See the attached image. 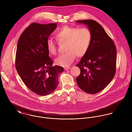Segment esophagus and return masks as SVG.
<instances>
[{
    "label": "esophagus",
    "mask_w": 132,
    "mask_h": 132,
    "mask_svg": "<svg viewBox=\"0 0 132 132\" xmlns=\"http://www.w3.org/2000/svg\"><path fill=\"white\" fill-rule=\"evenodd\" d=\"M71 68H69V67H67V68H64V70H65V71H68V70H70Z\"/></svg>",
    "instance_id": "obj_1"
}]
</instances>
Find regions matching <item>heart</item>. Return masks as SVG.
<instances>
[{
	"mask_svg": "<svg viewBox=\"0 0 132 132\" xmlns=\"http://www.w3.org/2000/svg\"><path fill=\"white\" fill-rule=\"evenodd\" d=\"M55 36L58 43H65L64 53L60 55L55 60V63L63 67H69L75 60L76 56H83L89 48L92 34L87 28H78L64 26L58 29ZM47 48L49 52L56 54V44L51 39L47 41Z\"/></svg>",
	"mask_w": 132,
	"mask_h": 132,
	"instance_id": "heart-1",
	"label": "heart"
}]
</instances>
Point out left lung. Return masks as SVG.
I'll use <instances>...</instances> for the list:
<instances>
[{"label": "left lung", "instance_id": "obj_1", "mask_svg": "<svg viewBox=\"0 0 132 132\" xmlns=\"http://www.w3.org/2000/svg\"><path fill=\"white\" fill-rule=\"evenodd\" d=\"M76 22L86 25L92 34L89 48L76 65L80 69L76 81L85 93L96 94L103 90L114 77L116 49L112 39L96 21L83 20Z\"/></svg>", "mask_w": 132, "mask_h": 132}]
</instances>
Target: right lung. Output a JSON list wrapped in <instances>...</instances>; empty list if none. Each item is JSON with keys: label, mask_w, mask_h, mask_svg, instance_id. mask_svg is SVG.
<instances>
[{"label": "right lung", "mask_w": 132, "mask_h": 132, "mask_svg": "<svg viewBox=\"0 0 132 132\" xmlns=\"http://www.w3.org/2000/svg\"><path fill=\"white\" fill-rule=\"evenodd\" d=\"M56 23H33L22 34L18 42L16 68L22 81L32 92L40 96L51 94L58 84L61 67H53L47 41L56 29Z\"/></svg>", "instance_id": "right-lung-1"}]
</instances>
